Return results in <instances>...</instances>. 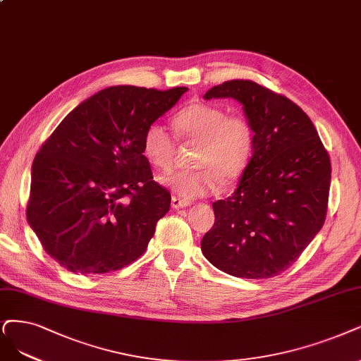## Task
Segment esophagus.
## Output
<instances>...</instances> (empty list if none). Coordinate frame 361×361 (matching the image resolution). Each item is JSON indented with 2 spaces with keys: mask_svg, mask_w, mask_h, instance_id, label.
Masks as SVG:
<instances>
[{
  "mask_svg": "<svg viewBox=\"0 0 361 361\" xmlns=\"http://www.w3.org/2000/svg\"><path fill=\"white\" fill-rule=\"evenodd\" d=\"M189 205H190L189 201H185V199H181V197H178V196H172V199H171V207H172L173 209L184 208V207H189Z\"/></svg>",
  "mask_w": 361,
  "mask_h": 361,
  "instance_id": "1",
  "label": "esophagus"
}]
</instances>
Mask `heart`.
I'll list each match as a JSON object with an SVG mask.
<instances>
[{"instance_id":"1","label":"heart","mask_w":361,"mask_h":361,"mask_svg":"<svg viewBox=\"0 0 361 361\" xmlns=\"http://www.w3.org/2000/svg\"><path fill=\"white\" fill-rule=\"evenodd\" d=\"M172 125L181 141L196 142L192 157L195 168L160 177L165 188L183 197H199L243 178L256 150V129L248 117L229 114L216 104L196 102L173 114ZM141 152L150 165L169 171L177 142L164 125L153 122L144 130Z\"/></svg>"}]
</instances>
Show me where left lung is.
<instances>
[{"label": "left lung", "mask_w": 361, "mask_h": 361, "mask_svg": "<svg viewBox=\"0 0 361 361\" xmlns=\"http://www.w3.org/2000/svg\"><path fill=\"white\" fill-rule=\"evenodd\" d=\"M204 98H235L256 129V150L238 189L212 204L216 220L202 238L204 256L238 278L283 274L324 224L329 153L300 106L269 87L228 80Z\"/></svg>", "instance_id": "obj_1"}]
</instances>
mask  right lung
Instances as JSON below:
<instances>
[{"label":"right lung","instance_id":"1","mask_svg":"<svg viewBox=\"0 0 361 361\" xmlns=\"http://www.w3.org/2000/svg\"><path fill=\"white\" fill-rule=\"evenodd\" d=\"M188 87H106L66 116L32 162L26 219L47 255L106 274L144 255L171 193L142 156L145 128Z\"/></svg>","mask_w":361,"mask_h":361}]
</instances>
